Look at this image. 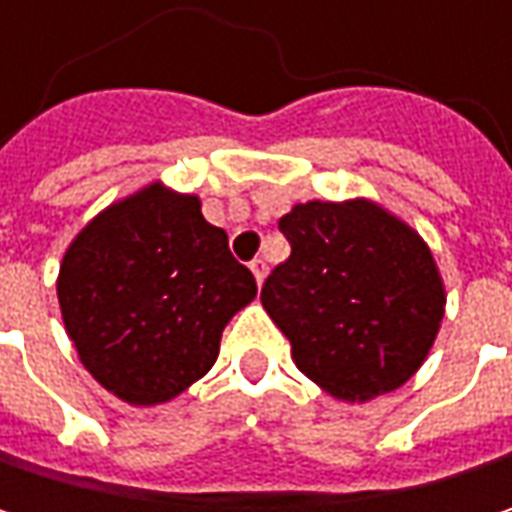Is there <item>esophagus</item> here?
Returning a JSON list of instances; mask_svg holds the SVG:
<instances>
[{
  "instance_id": "1",
  "label": "esophagus",
  "mask_w": 512,
  "mask_h": 512,
  "mask_svg": "<svg viewBox=\"0 0 512 512\" xmlns=\"http://www.w3.org/2000/svg\"><path fill=\"white\" fill-rule=\"evenodd\" d=\"M249 266H252V275H255L257 284H263V278H266V260H260V257H257V260H252Z\"/></svg>"
}]
</instances>
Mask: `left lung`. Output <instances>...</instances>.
<instances>
[{
  "label": "left lung",
  "mask_w": 512,
  "mask_h": 512,
  "mask_svg": "<svg viewBox=\"0 0 512 512\" xmlns=\"http://www.w3.org/2000/svg\"><path fill=\"white\" fill-rule=\"evenodd\" d=\"M278 231L290 257L260 302L296 367L347 403L409 382L445 317V281L424 237L370 198L293 204Z\"/></svg>",
  "instance_id": "obj_1"
}]
</instances>
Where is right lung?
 Returning a JSON list of instances; mask_svg holds the SVG:
<instances>
[{"mask_svg": "<svg viewBox=\"0 0 512 512\" xmlns=\"http://www.w3.org/2000/svg\"><path fill=\"white\" fill-rule=\"evenodd\" d=\"M58 308L82 367L118 400L156 406L219 356L225 326L257 296L201 198L162 180L100 210L58 266Z\"/></svg>", "mask_w": 512, "mask_h": 512, "instance_id": "1", "label": "right lung"}]
</instances>
